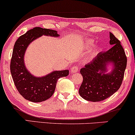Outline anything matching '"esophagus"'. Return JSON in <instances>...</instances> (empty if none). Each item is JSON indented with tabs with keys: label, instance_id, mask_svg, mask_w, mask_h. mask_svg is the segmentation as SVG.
<instances>
[{
	"label": "esophagus",
	"instance_id": "esophagus-1",
	"mask_svg": "<svg viewBox=\"0 0 135 135\" xmlns=\"http://www.w3.org/2000/svg\"><path fill=\"white\" fill-rule=\"evenodd\" d=\"M78 70H79V68L78 66H74V67H73L71 69V73H75L78 72Z\"/></svg>",
	"mask_w": 135,
	"mask_h": 135
}]
</instances>
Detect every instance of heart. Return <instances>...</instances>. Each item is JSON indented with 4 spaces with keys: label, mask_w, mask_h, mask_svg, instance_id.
I'll list each match as a JSON object with an SVG mask.
<instances>
[{
    "label": "heart",
    "mask_w": 135,
    "mask_h": 135,
    "mask_svg": "<svg viewBox=\"0 0 135 135\" xmlns=\"http://www.w3.org/2000/svg\"><path fill=\"white\" fill-rule=\"evenodd\" d=\"M93 44H94V41H93V39H91L86 40L85 42H84V46H85V47H91Z\"/></svg>",
    "instance_id": "b5f03b06"
}]
</instances>
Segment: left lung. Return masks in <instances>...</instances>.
Here are the masks:
<instances>
[{
	"label": "left lung",
	"instance_id": "obj_1",
	"mask_svg": "<svg viewBox=\"0 0 135 135\" xmlns=\"http://www.w3.org/2000/svg\"><path fill=\"white\" fill-rule=\"evenodd\" d=\"M109 44L112 47L106 52H101L81 68L83 81L79 93L83 99L97 102L103 101L119 89L123 82L127 57L120 41L109 32ZM112 64V70L107 73V65Z\"/></svg>",
	"mask_w": 135,
	"mask_h": 135
}]
</instances>
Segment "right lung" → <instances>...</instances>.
Listing matches in <instances>:
<instances>
[{"label": "right lung", "instance_id": "1", "mask_svg": "<svg viewBox=\"0 0 135 135\" xmlns=\"http://www.w3.org/2000/svg\"><path fill=\"white\" fill-rule=\"evenodd\" d=\"M45 36L59 37L57 31L36 27L20 36L15 43L11 61V73L14 84L25 99L34 103L47 100L52 96L58 79L66 77L69 70L55 71L43 77H35L26 69L24 54L29 45L37 38Z\"/></svg>", "mask_w": 135, "mask_h": 135}]
</instances>
